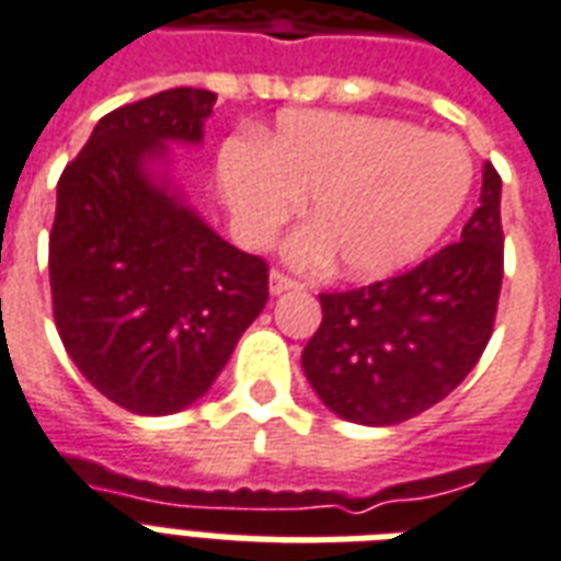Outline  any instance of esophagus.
<instances>
[{
  "label": "esophagus",
  "instance_id": "1",
  "mask_svg": "<svg viewBox=\"0 0 561 561\" xmlns=\"http://www.w3.org/2000/svg\"><path fill=\"white\" fill-rule=\"evenodd\" d=\"M291 288H300V282L291 279V276H285L282 270H273V273H270V294L291 291Z\"/></svg>",
  "mask_w": 561,
  "mask_h": 561
}]
</instances>
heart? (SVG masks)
<instances>
[{"label": "heart", "mask_w": 561, "mask_h": 561, "mask_svg": "<svg viewBox=\"0 0 561 561\" xmlns=\"http://www.w3.org/2000/svg\"><path fill=\"white\" fill-rule=\"evenodd\" d=\"M466 144L390 116L285 111L267 140L228 138L219 183L245 243L264 245L312 195V219L288 257L340 255L357 279L405 270L450 228L471 192Z\"/></svg>", "instance_id": "obj_1"}]
</instances>
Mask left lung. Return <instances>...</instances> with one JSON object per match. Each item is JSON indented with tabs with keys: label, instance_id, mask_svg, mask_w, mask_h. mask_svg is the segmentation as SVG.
I'll return each instance as SVG.
<instances>
[{
	"label": "left lung",
	"instance_id": "1",
	"mask_svg": "<svg viewBox=\"0 0 561 561\" xmlns=\"http://www.w3.org/2000/svg\"><path fill=\"white\" fill-rule=\"evenodd\" d=\"M502 252V176L486 161L481 207L457 243L393 279L321 294L304 348L321 402L342 421L390 426L445 400L493 336Z\"/></svg>",
	"mask_w": 561,
	"mask_h": 561
}]
</instances>
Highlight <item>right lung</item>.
<instances>
[{
  "label": "right lung",
  "instance_id": "1",
  "mask_svg": "<svg viewBox=\"0 0 561 561\" xmlns=\"http://www.w3.org/2000/svg\"><path fill=\"white\" fill-rule=\"evenodd\" d=\"M216 92L116 107L56 185L50 291L83 378L135 414L201 400L267 304V264L221 240L152 161L201 144Z\"/></svg>",
  "mask_w": 561,
  "mask_h": 561
}]
</instances>
